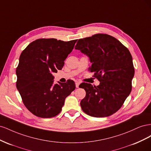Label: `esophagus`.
I'll return each instance as SVG.
<instances>
[{
	"label": "esophagus",
	"instance_id": "34e87169",
	"mask_svg": "<svg viewBox=\"0 0 151 151\" xmlns=\"http://www.w3.org/2000/svg\"><path fill=\"white\" fill-rule=\"evenodd\" d=\"M79 84H80V83H79V82H76V87L77 88H79Z\"/></svg>",
	"mask_w": 151,
	"mask_h": 151
}]
</instances>
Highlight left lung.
<instances>
[{
  "mask_svg": "<svg viewBox=\"0 0 151 151\" xmlns=\"http://www.w3.org/2000/svg\"><path fill=\"white\" fill-rule=\"evenodd\" d=\"M76 50L88 56L99 85L83 84L86 96L81 106L87 115L106 117L116 113L132 91L134 67L129 50L120 41L106 34L79 39Z\"/></svg>",
  "mask_w": 151,
  "mask_h": 151,
  "instance_id": "8db88e82",
  "label": "left lung"
}]
</instances>
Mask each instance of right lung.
<instances>
[{
  "instance_id": "1",
  "label": "right lung",
  "mask_w": 151,
  "mask_h": 151,
  "mask_svg": "<svg viewBox=\"0 0 151 151\" xmlns=\"http://www.w3.org/2000/svg\"><path fill=\"white\" fill-rule=\"evenodd\" d=\"M77 41L38 39L22 52L16 68V88L24 106L35 116H57L65 98L75 89L72 80L66 84L58 82L54 84L52 74L62 69Z\"/></svg>"
}]
</instances>
